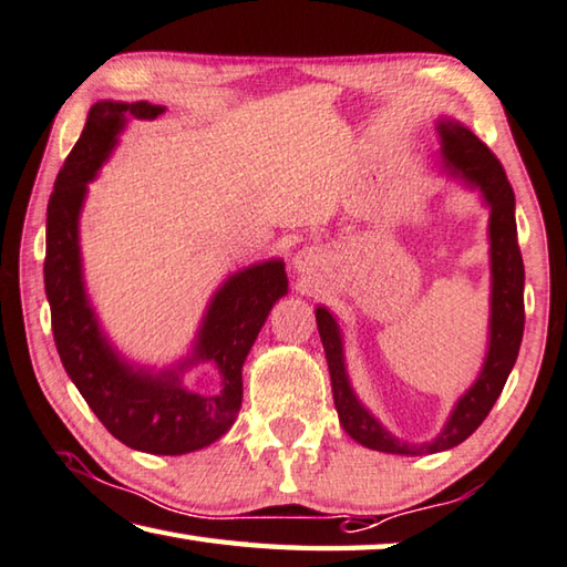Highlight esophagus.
Returning <instances> with one entry per match:
<instances>
[{
	"label": "esophagus",
	"mask_w": 567,
	"mask_h": 567,
	"mask_svg": "<svg viewBox=\"0 0 567 567\" xmlns=\"http://www.w3.org/2000/svg\"><path fill=\"white\" fill-rule=\"evenodd\" d=\"M319 264H321V254L316 251V248H303V251L293 256V271L299 274H313L316 268H319Z\"/></svg>",
	"instance_id": "obj_1"
}]
</instances>
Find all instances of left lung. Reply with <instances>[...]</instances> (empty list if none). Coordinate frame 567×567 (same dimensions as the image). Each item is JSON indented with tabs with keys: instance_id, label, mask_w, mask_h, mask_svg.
Returning a JSON list of instances; mask_svg holds the SVG:
<instances>
[{
	"instance_id": "1",
	"label": "left lung",
	"mask_w": 567,
	"mask_h": 567,
	"mask_svg": "<svg viewBox=\"0 0 567 567\" xmlns=\"http://www.w3.org/2000/svg\"><path fill=\"white\" fill-rule=\"evenodd\" d=\"M441 138V158L445 174L458 178L463 186L478 192L483 204L491 208L488 241H491V321H488V351H485L478 379L455 401L443 431L433 441L405 443L385 429L375 415L365 409L355 395L349 371H346L343 333L336 316L319 306L316 323L323 341L326 361H329L333 403L339 411L343 431L355 443L371 451L393 455H429L455 449L478 429L498 401L505 381L515 365L523 341L525 309L523 286L525 268L518 248V226H515V194L503 166L493 152L475 136L468 126L455 118L441 116L435 124Z\"/></svg>"
}]
</instances>
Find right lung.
Returning <instances> with one entry per match:
<instances>
[{
	"instance_id": "add662e5",
	"label": "right lung",
	"mask_w": 567,
	"mask_h": 567,
	"mask_svg": "<svg viewBox=\"0 0 567 567\" xmlns=\"http://www.w3.org/2000/svg\"><path fill=\"white\" fill-rule=\"evenodd\" d=\"M164 112L166 106L158 104L112 99L89 109L84 132L49 196L44 291L59 359L104 429L134 451L184 455L206 449L234 425L244 395V361L274 303L289 293V278L281 258L228 276L206 306L192 353L172 369L128 363L109 343L86 296L79 216L89 182L112 156L128 118H156ZM204 360L219 369L221 392L196 394L183 385V371Z\"/></svg>"
}]
</instances>
